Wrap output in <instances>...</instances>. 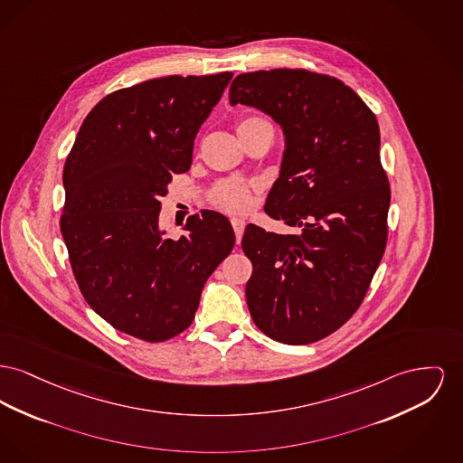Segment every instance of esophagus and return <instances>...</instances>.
<instances>
[{
	"label": "esophagus",
	"mask_w": 463,
	"mask_h": 463,
	"mask_svg": "<svg viewBox=\"0 0 463 463\" xmlns=\"http://www.w3.org/2000/svg\"><path fill=\"white\" fill-rule=\"evenodd\" d=\"M231 223H232L234 234H236V241L240 243L241 238H243V232H245V220H241V218H232Z\"/></svg>",
	"instance_id": "1"
}]
</instances>
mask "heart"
I'll list each match as a JSON object with an SVG mask.
<instances>
[{
	"mask_svg": "<svg viewBox=\"0 0 463 463\" xmlns=\"http://www.w3.org/2000/svg\"><path fill=\"white\" fill-rule=\"evenodd\" d=\"M257 126H271V124L259 117H248L238 122V131L257 128ZM210 201L213 206H217L227 213H245L253 203V185L241 178L220 180L210 191Z\"/></svg>",
	"mask_w": 463,
	"mask_h": 463,
	"instance_id": "b5f03b06",
	"label": "heart"
}]
</instances>
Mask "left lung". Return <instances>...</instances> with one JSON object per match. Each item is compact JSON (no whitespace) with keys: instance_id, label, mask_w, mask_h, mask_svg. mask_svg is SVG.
<instances>
[{"instance_id":"obj_1","label":"left lung","mask_w":463,"mask_h":463,"mask_svg":"<svg viewBox=\"0 0 463 463\" xmlns=\"http://www.w3.org/2000/svg\"><path fill=\"white\" fill-rule=\"evenodd\" d=\"M229 101L281 126L283 161L264 210L300 227L246 225L250 315L278 343L320 341L354 317L386 246L390 184L376 115L341 80L288 68L238 75Z\"/></svg>"}]
</instances>
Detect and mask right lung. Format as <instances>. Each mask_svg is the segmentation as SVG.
I'll return each mask as SVG.
<instances>
[{"label": "right lung", "mask_w": 463, "mask_h": 463, "mask_svg": "<svg viewBox=\"0 0 463 463\" xmlns=\"http://www.w3.org/2000/svg\"><path fill=\"white\" fill-rule=\"evenodd\" d=\"M232 73L171 75L120 89L85 117L66 159L61 234L83 299L109 326L161 343L191 326L203 287L232 251L227 218L204 210L185 236L159 229L173 173Z\"/></svg>", "instance_id": "add662e5"}]
</instances>
